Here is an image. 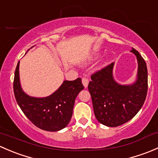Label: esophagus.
Returning <instances> with one entry per match:
<instances>
[{
	"label": "esophagus",
	"instance_id": "34e87169",
	"mask_svg": "<svg viewBox=\"0 0 158 158\" xmlns=\"http://www.w3.org/2000/svg\"><path fill=\"white\" fill-rule=\"evenodd\" d=\"M82 84H83L84 87H85V88H87L89 85V79H86V78H82Z\"/></svg>",
	"mask_w": 158,
	"mask_h": 158
}]
</instances>
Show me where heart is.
<instances>
[{"label":"heart","instance_id":"1","mask_svg":"<svg viewBox=\"0 0 158 158\" xmlns=\"http://www.w3.org/2000/svg\"><path fill=\"white\" fill-rule=\"evenodd\" d=\"M98 56H99V55H98V53H95V54H94V55L91 56L90 57H89L88 60H87L86 62H91V61H93V60H96V59L98 58Z\"/></svg>","mask_w":158,"mask_h":158}]
</instances>
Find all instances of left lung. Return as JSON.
<instances>
[{"instance_id":"8db88e82","label":"left lung","mask_w":158,"mask_h":158,"mask_svg":"<svg viewBox=\"0 0 158 158\" xmlns=\"http://www.w3.org/2000/svg\"><path fill=\"white\" fill-rule=\"evenodd\" d=\"M138 61L135 82L122 85L113 76L112 63L91 76L89 91L97 120L108 127H118L133 118L141 109L148 92V69L139 52L131 50Z\"/></svg>"}]
</instances>
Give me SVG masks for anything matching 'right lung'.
Instances as JSON below:
<instances>
[{
	"label": "right lung",
	"mask_w": 158,
	"mask_h": 158,
	"mask_svg": "<svg viewBox=\"0 0 158 158\" xmlns=\"http://www.w3.org/2000/svg\"><path fill=\"white\" fill-rule=\"evenodd\" d=\"M19 66L20 61L14 74V92L22 111L32 123L44 131H58L66 128L73 115L76 98L84 89L82 79L78 78L73 81H63L58 89L49 96H30L21 87Z\"/></svg>",
	"instance_id": "add662e5"
}]
</instances>
